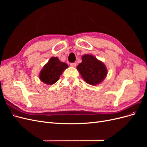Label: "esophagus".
<instances>
[{
    "label": "esophagus",
    "mask_w": 147,
    "mask_h": 147,
    "mask_svg": "<svg viewBox=\"0 0 147 147\" xmlns=\"http://www.w3.org/2000/svg\"><path fill=\"white\" fill-rule=\"evenodd\" d=\"M77 65V63H71L70 64V66L72 67H75Z\"/></svg>",
    "instance_id": "34e87169"
}]
</instances>
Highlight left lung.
<instances>
[{
	"instance_id": "8db88e82",
	"label": "left lung",
	"mask_w": 147,
	"mask_h": 147,
	"mask_svg": "<svg viewBox=\"0 0 147 147\" xmlns=\"http://www.w3.org/2000/svg\"><path fill=\"white\" fill-rule=\"evenodd\" d=\"M82 63L77 69L86 83L90 85H97L104 80L108 73L105 64L91 55H84Z\"/></svg>"
}]
</instances>
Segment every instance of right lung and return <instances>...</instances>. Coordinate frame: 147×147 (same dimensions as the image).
<instances>
[{"mask_svg":"<svg viewBox=\"0 0 147 147\" xmlns=\"http://www.w3.org/2000/svg\"><path fill=\"white\" fill-rule=\"evenodd\" d=\"M68 67L69 65L57 57H51L40 72L39 79L45 84L51 85L59 80L62 74Z\"/></svg>","mask_w":147,"mask_h":147,"instance_id":"add662e5","label":"right lung"}]
</instances>
